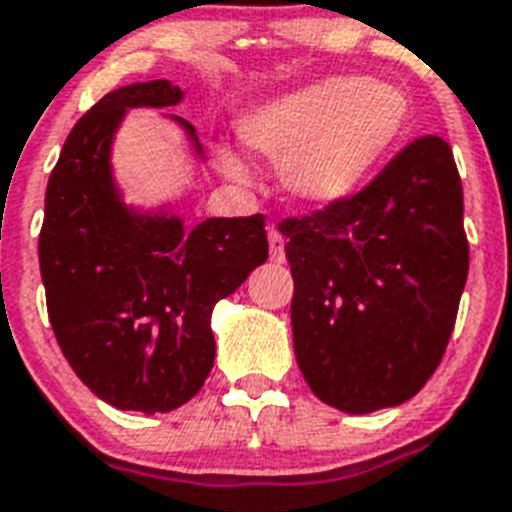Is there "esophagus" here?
<instances>
[{
  "mask_svg": "<svg viewBox=\"0 0 512 512\" xmlns=\"http://www.w3.org/2000/svg\"><path fill=\"white\" fill-rule=\"evenodd\" d=\"M268 244H270V260L286 262V244H283V237L275 229L268 231Z\"/></svg>",
  "mask_w": 512,
  "mask_h": 512,
  "instance_id": "1",
  "label": "esophagus"
}]
</instances>
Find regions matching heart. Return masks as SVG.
I'll use <instances>...</instances> for the list:
<instances>
[{
	"label": "heart",
	"instance_id": "1",
	"mask_svg": "<svg viewBox=\"0 0 512 512\" xmlns=\"http://www.w3.org/2000/svg\"><path fill=\"white\" fill-rule=\"evenodd\" d=\"M412 128L410 97L397 84L332 74L244 110L239 141L278 164L281 185L296 203L332 206L361 188L404 144ZM221 170L250 180L239 151L219 146Z\"/></svg>",
	"mask_w": 512,
	"mask_h": 512
}]
</instances>
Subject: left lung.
Masks as SVG:
<instances>
[{"label":"left lung","mask_w":512,"mask_h":512,"mask_svg":"<svg viewBox=\"0 0 512 512\" xmlns=\"http://www.w3.org/2000/svg\"><path fill=\"white\" fill-rule=\"evenodd\" d=\"M278 231L293 275V353L309 389L348 415L415 397L446 353L469 273L451 146L422 136L361 193Z\"/></svg>","instance_id":"8db88e82"}]
</instances>
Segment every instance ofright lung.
Here are the masks:
<instances>
[{"mask_svg": "<svg viewBox=\"0 0 512 512\" xmlns=\"http://www.w3.org/2000/svg\"><path fill=\"white\" fill-rule=\"evenodd\" d=\"M170 79L102 97L71 128L48 177L38 257L61 353L118 410L170 412L201 391L216 358L213 306L268 260L265 216L185 226L172 203L136 208L113 177V141L133 108H172ZM195 157V128L177 115Z\"/></svg>", "mask_w": 512, "mask_h": 512, "instance_id": "right-lung-1", "label": "right lung"}]
</instances>
